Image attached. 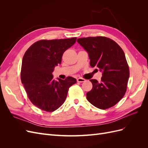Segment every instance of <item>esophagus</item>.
I'll return each mask as SVG.
<instances>
[{
    "instance_id": "1",
    "label": "esophagus",
    "mask_w": 148,
    "mask_h": 148,
    "mask_svg": "<svg viewBox=\"0 0 148 148\" xmlns=\"http://www.w3.org/2000/svg\"><path fill=\"white\" fill-rule=\"evenodd\" d=\"M86 80H85V79L84 78H77V82H79V83H83V82H84Z\"/></svg>"
}]
</instances>
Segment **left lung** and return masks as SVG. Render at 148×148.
<instances>
[{"label":"left lung","mask_w":148,"mask_h":148,"mask_svg":"<svg viewBox=\"0 0 148 148\" xmlns=\"http://www.w3.org/2000/svg\"><path fill=\"white\" fill-rule=\"evenodd\" d=\"M77 42L88 53L92 67L102 71L101 82L92 79V88L86 94L88 101L97 108L114 106L125 95L130 77L126 57L118 44L108 38H82Z\"/></svg>","instance_id":"1"}]
</instances>
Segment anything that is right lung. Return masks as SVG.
Returning a JSON list of instances; mask_svg holds the SVG:
<instances>
[{"label":"right lung","mask_w":148,"mask_h":148,"mask_svg":"<svg viewBox=\"0 0 148 148\" xmlns=\"http://www.w3.org/2000/svg\"><path fill=\"white\" fill-rule=\"evenodd\" d=\"M77 38L41 40L26 51L22 59L21 80L29 100L42 110L53 112L64 104L69 88L77 83L69 77L53 78L55 66L60 65L64 52L76 42Z\"/></svg>","instance_id":"obj_1"}]
</instances>
